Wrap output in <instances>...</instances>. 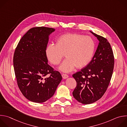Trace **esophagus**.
Masks as SVG:
<instances>
[{
  "mask_svg": "<svg viewBox=\"0 0 127 127\" xmlns=\"http://www.w3.org/2000/svg\"><path fill=\"white\" fill-rule=\"evenodd\" d=\"M62 76L63 79H66V78H67L69 77V76L68 75L66 74H62Z\"/></svg>",
  "mask_w": 127,
  "mask_h": 127,
  "instance_id": "obj_1",
  "label": "esophagus"
}]
</instances>
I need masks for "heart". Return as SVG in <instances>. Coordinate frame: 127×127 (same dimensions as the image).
<instances>
[{"label":"heart","mask_w":127,"mask_h":127,"mask_svg":"<svg viewBox=\"0 0 127 127\" xmlns=\"http://www.w3.org/2000/svg\"><path fill=\"white\" fill-rule=\"evenodd\" d=\"M95 44L89 36L77 33H66L59 37L56 44H50L46 48V54L49 61L58 65L64 57L67 58L59 69L65 72L73 70L75 67L82 68L91 61Z\"/></svg>","instance_id":"heart-1"}]
</instances>
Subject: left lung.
Returning <instances> with one entry per match:
<instances>
[{
    "mask_svg": "<svg viewBox=\"0 0 127 127\" xmlns=\"http://www.w3.org/2000/svg\"><path fill=\"white\" fill-rule=\"evenodd\" d=\"M90 32L99 41L95 55L86 67L72 75L77 83L73 95L85 104L95 102L103 96L110 84L114 66L113 52L109 42Z\"/></svg>",
    "mask_w": 127,
    "mask_h": 127,
    "instance_id": "left-lung-1",
    "label": "left lung"
}]
</instances>
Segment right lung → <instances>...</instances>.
<instances>
[{
  "mask_svg": "<svg viewBox=\"0 0 127 127\" xmlns=\"http://www.w3.org/2000/svg\"><path fill=\"white\" fill-rule=\"evenodd\" d=\"M55 29L35 27L21 38L14 53L13 66L18 86L24 96L37 103L50 99L62 77L48 64L46 50Z\"/></svg>",
  "mask_w": 127,
  "mask_h": 127,
  "instance_id": "add662e5",
  "label": "right lung"
}]
</instances>
